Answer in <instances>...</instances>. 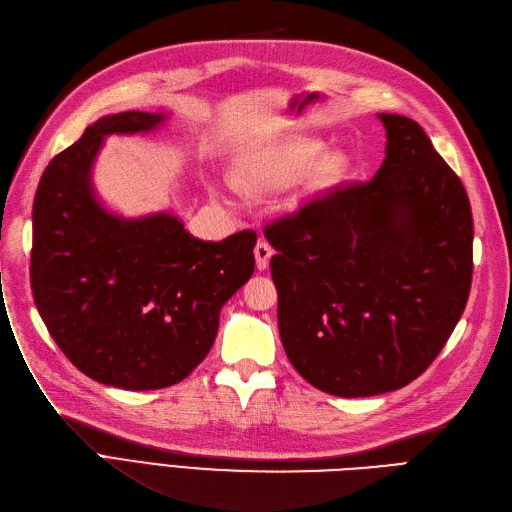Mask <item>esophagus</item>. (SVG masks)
<instances>
[{
  "label": "esophagus",
  "mask_w": 512,
  "mask_h": 512,
  "mask_svg": "<svg viewBox=\"0 0 512 512\" xmlns=\"http://www.w3.org/2000/svg\"><path fill=\"white\" fill-rule=\"evenodd\" d=\"M272 255H274V249H272V244L268 240H259L255 244V261H257V268L259 270H266L268 268Z\"/></svg>",
  "instance_id": "obj_1"
}]
</instances>
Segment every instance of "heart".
Here are the masks:
<instances>
[{
  "instance_id": "1",
  "label": "heart",
  "mask_w": 512,
  "mask_h": 512,
  "mask_svg": "<svg viewBox=\"0 0 512 512\" xmlns=\"http://www.w3.org/2000/svg\"><path fill=\"white\" fill-rule=\"evenodd\" d=\"M321 153V144L315 140H295L280 148L278 153L270 157L246 159L240 163V180L249 185H283L289 178L304 172L312 161ZM346 159L338 153H329L321 157V161L312 172V185L323 187L334 183L344 172Z\"/></svg>"
}]
</instances>
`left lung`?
I'll return each instance as SVG.
<instances>
[{
  "mask_svg": "<svg viewBox=\"0 0 512 512\" xmlns=\"http://www.w3.org/2000/svg\"><path fill=\"white\" fill-rule=\"evenodd\" d=\"M387 148L366 183H338L263 234L291 366L338 398L415 381L447 344L472 287V208L423 127L381 114Z\"/></svg>",
  "mask_w": 512,
  "mask_h": 512,
  "instance_id": "8db88e82",
  "label": "left lung"
}]
</instances>
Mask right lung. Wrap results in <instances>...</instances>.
Wrapping results in <instances>:
<instances>
[{"mask_svg": "<svg viewBox=\"0 0 512 512\" xmlns=\"http://www.w3.org/2000/svg\"><path fill=\"white\" fill-rule=\"evenodd\" d=\"M161 121L100 119L51 159L34 197L29 278L48 334L82 374L129 391L172 387L200 366L223 304L255 270L253 229L204 242L172 214L125 221L97 204L89 172L104 136Z\"/></svg>", "mask_w": 512, "mask_h": 512, "instance_id": "obj_1", "label": "right lung"}]
</instances>
